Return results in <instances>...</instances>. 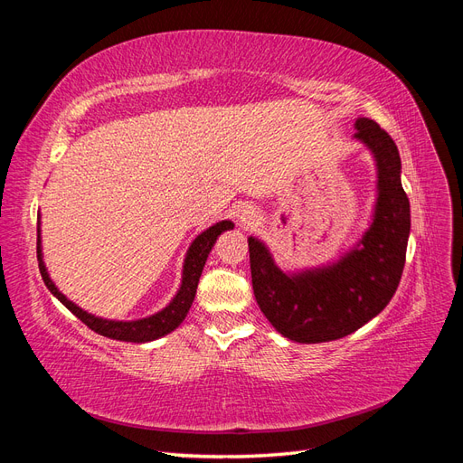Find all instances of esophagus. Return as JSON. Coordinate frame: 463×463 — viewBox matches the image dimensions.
<instances>
[{
  "label": "esophagus",
  "mask_w": 463,
  "mask_h": 463,
  "mask_svg": "<svg viewBox=\"0 0 463 463\" xmlns=\"http://www.w3.org/2000/svg\"><path fill=\"white\" fill-rule=\"evenodd\" d=\"M255 214H257V213H255L253 208H250V206H243V208L240 210V213H237V218H240L241 222L247 223V222H250V220L255 218Z\"/></svg>",
  "instance_id": "esophagus-1"
}]
</instances>
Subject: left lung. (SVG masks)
Here are the masks:
<instances>
[{
	"instance_id": "left-lung-1",
	"label": "left lung",
	"mask_w": 463,
	"mask_h": 463,
	"mask_svg": "<svg viewBox=\"0 0 463 463\" xmlns=\"http://www.w3.org/2000/svg\"><path fill=\"white\" fill-rule=\"evenodd\" d=\"M355 129V138L373 150L378 167L374 218L359 245L325 269L288 276L269 249L249 237L250 278L260 311L279 334L299 344L340 340L367 325L394 298L403 272L411 216L398 146L369 118H359Z\"/></svg>"
}]
</instances>
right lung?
I'll list each match as a JSON object with an SVG mask.
<instances>
[{"mask_svg":"<svg viewBox=\"0 0 463 463\" xmlns=\"http://www.w3.org/2000/svg\"><path fill=\"white\" fill-rule=\"evenodd\" d=\"M233 223L230 220L218 222L216 226L208 228L206 232H203L197 240L193 241V245L187 250V259H185V266H184V279H181V288L177 291V296L174 298V301L162 309L160 313L152 315L148 318H141V320H131V322H119V320H106V318H98L94 315H89L87 311H82L80 307H77L75 303L69 301L63 293L55 288V284L50 279L46 266L42 262V249H40V228H38V269L42 274V279H44L46 288L58 298L69 311H71L77 318H80L85 325L94 330L96 334L106 335V338L111 340H123V342H150L156 340L160 335L170 334L172 330H175L184 318L187 317L194 293H197V286H199V278L203 274L204 262L210 250H213L218 235L226 230H232Z\"/></svg>","mask_w":463,"mask_h":463,"instance_id":"1","label":"right lung"}]
</instances>
